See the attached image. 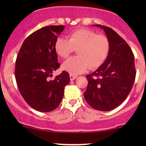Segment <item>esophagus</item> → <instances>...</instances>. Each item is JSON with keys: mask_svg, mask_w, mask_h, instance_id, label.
Segmentation results:
<instances>
[{"mask_svg": "<svg viewBox=\"0 0 146 146\" xmlns=\"http://www.w3.org/2000/svg\"><path fill=\"white\" fill-rule=\"evenodd\" d=\"M76 78H77V76H74V75H72V74L70 75V80H74L75 79H76Z\"/></svg>", "mask_w": 146, "mask_h": 146, "instance_id": "obj_1", "label": "esophagus"}]
</instances>
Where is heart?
Here are the masks:
<instances>
[{
	"label": "heart",
	"mask_w": 146,
	"mask_h": 146,
	"mask_svg": "<svg viewBox=\"0 0 146 146\" xmlns=\"http://www.w3.org/2000/svg\"><path fill=\"white\" fill-rule=\"evenodd\" d=\"M55 51L60 57L66 58L77 49L78 56L64 61L62 69L72 75H78L89 68L94 70L104 63L109 55L110 44L104 35H98L88 29H79L68 35V39L57 38Z\"/></svg>",
	"instance_id": "1"
}]
</instances>
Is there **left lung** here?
I'll use <instances>...</instances> for the list:
<instances>
[{
  "mask_svg": "<svg viewBox=\"0 0 146 146\" xmlns=\"http://www.w3.org/2000/svg\"><path fill=\"white\" fill-rule=\"evenodd\" d=\"M93 26L104 31L110 49L104 64L87 75L88 85L84 97L93 109L107 111L120 105L131 90L136 78L134 56L124 39L111 28Z\"/></svg>",
  "mask_w": 146,
  "mask_h": 146,
  "instance_id": "left-lung-1",
  "label": "left lung"
}]
</instances>
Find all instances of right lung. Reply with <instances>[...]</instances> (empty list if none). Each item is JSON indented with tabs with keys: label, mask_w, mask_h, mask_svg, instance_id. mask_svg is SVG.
<instances>
[{
	"label": "right lung",
	"mask_w": 146,
	"mask_h": 146,
	"mask_svg": "<svg viewBox=\"0 0 146 146\" xmlns=\"http://www.w3.org/2000/svg\"><path fill=\"white\" fill-rule=\"evenodd\" d=\"M64 28L46 26L33 32L24 41L16 59L15 75L20 94L31 107L42 112L59 105L70 82L66 71L49 78L60 66L54 44Z\"/></svg>",
	"instance_id": "add662e5"
}]
</instances>
